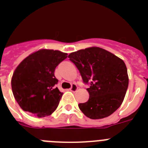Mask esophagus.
Instances as JSON below:
<instances>
[{
    "label": "esophagus",
    "instance_id": "esophagus-1",
    "mask_svg": "<svg viewBox=\"0 0 148 148\" xmlns=\"http://www.w3.org/2000/svg\"><path fill=\"white\" fill-rule=\"evenodd\" d=\"M77 90H78V86L75 84H73L70 89V91H72V92H75Z\"/></svg>",
    "mask_w": 148,
    "mask_h": 148
}]
</instances>
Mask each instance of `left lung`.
I'll return each instance as SVG.
<instances>
[{
  "label": "left lung",
  "instance_id": "left-lung-1",
  "mask_svg": "<svg viewBox=\"0 0 148 148\" xmlns=\"http://www.w3.org/2000/svg\"><path fill=\"white\" fill-rule=\"evenodd\" d=\"M68 58L80 72L90 97L78 108L87 117L99 119L110 116L121 106L128 87L127 70L119 57L100 47L86 48Z\"/></svg>",
  "mask_w": 148,
  "mask_h": 148
}]
</instances>
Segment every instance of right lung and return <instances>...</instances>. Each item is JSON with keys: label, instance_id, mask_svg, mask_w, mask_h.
<instances>
[{"label": "right lung", "instance_id": "right-lung-1", "mask_svg": "<svg viewBox=\"0 0 148 148\" xmlns=\"http://www.w3.org/2000/svg\"><path fill=\"white\" fill-rule=\"evenodd\" d=\"M67 54L53 49H40L23 59L12 78L13 95L23 110L39 118L51 115L58 108L63 93L55 85L56 66Z\"/></svg>", "mask_w": 148, "mask_h": 148}]
</instances>
